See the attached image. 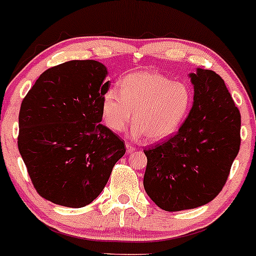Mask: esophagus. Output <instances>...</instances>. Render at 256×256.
<instances>
[{
  "instance_id": "34e87169",
  "label": "esophagus",
  "mask_w": 256,
  "mask_h": 256,
  "mask_svg": "<svg viewBox=\"0 0 256 256\" xmlns=\"http://www.w3.org/2000/svg\"><path fill=\"white\" fill-rule=\"evenodd\" d=\"M134 150H136V148H134V146L131 144V143H126V152H128V154L132 153V152H134Z\"/></svg>"
}]
</instances>
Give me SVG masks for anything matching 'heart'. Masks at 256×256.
I'll use <instances>...</instances> for the list:
<instances>
[{"label":"heart","mask_w":256,"mask_h":256,"mask_svg":"<svg viewBox=\"0 0 256 256\" xmlns=\"http://www.w3.org/2000/svg\"><path fill=\"white\" fill-rule=\"evenodd\" d=\"M192 103L190 88L158 72H137L126 75L119 90L109 88L102 100L106 125L122 132L132 116L131 134L148 141H160L175 132L184 122Z\"/></svg>","instance_id":"1"}]
</instances>
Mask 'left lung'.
Wrapping results in <instances>:
<instances>
[{"label": "left lung", "instance_id": "obj_1", "mask_svg": "<svg viewBox=\"0 0 256 256\" xmlns=\"http://www.w3.org/2000/svg\"><path fill=\"white\" fill-rule=\"evenodd\" d=\"M193 106L175 134L144 150L143 186L165 212H181L212 202L228 178L240 152V113L220 75L190 74Z\"/></svg>", "mask_w": 256, "mask_h": 256}]
</instances>
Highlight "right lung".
I'll return each instance as SVG.
<instances>
[{
  "label": "right lung",
  "instance_id": "obj_1",
  "mask_svg": "<svg viewBox=\"0 0 256 256\" xmlns=\"http://www.w3.org/2000/svg\"><path fill=\"white\" fill-rule=\"evenodd\" d=\"M106 72L96 60L66 62L42 72L22 102L19 152L36 192L58 206L94 202L126 152L100 124Z\"/></svg>",
  "mask_w": 256,
  "mask_h": 256
}]
</instances>
